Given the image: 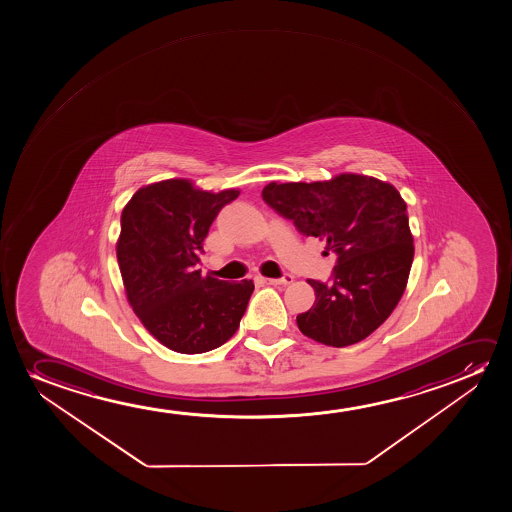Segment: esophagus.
<instances>
[{"mask_svg":"<svg viewBox=\"0 0 512 512\" xmlns=\"http://www.w3.org/2000/svg\"><path fill=\"white\" fill-rule=\"evenodd\" d=\"M267 285H290L294 281L292 274H283L281 278H264Z\"/></svg>","mask_w":512,"mask_h":512,"instance_id":"obj_1","label":"esophagus"}]
</instances>
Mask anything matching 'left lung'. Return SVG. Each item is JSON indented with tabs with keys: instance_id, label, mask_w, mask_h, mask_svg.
<instances>
[{
	"instance_id": "1",
	"label": "left lung",
	"mask_w": 512,
	"mask_h": 512,
	"mask_svg": "<svg viewBox=\"0 0 512 512\" xmlns=\"http://www.w3.org/2000/svg\"><path fill=\"white\" fill-rule=\"evenodd\" d=\"M262 199L336 253L330 283L308 280L316 301L297 315L302 334L334 348L371 336L399 304L413 264L399 190L372 176L343 173L330 182L269 183Z\"/></svg>"
}]
</instances>
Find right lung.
<instances>
[{
  "label": "right lung",
  "mask_w": 512,
  "mask_h": 512,
  "mask_svg": "<svg viewBox=\"0 0 512 512\" xmlns=\"http://www.w3.org/2000/svg\"><path fill=\"white\" fill-rule=\"evenodd\" d=\"M238 196V190L211 194L189 180H164L138 190L122 211L117 259L127 301L169 350H215L245 315L252 280L229 283L196 269L218 211Z\"/></svg>",
  "instance_id": "add662e5"
}]
</instances>
